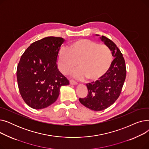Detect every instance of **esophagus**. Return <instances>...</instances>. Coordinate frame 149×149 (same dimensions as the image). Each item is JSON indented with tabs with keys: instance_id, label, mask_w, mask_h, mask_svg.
Here are the masks:
<instances>
[{
	"instance_id": "esophagus-1",
	"label": "esophagus",
	"mask_w": 149,
	"mask_h": 149,
	"mask_svg": "<svg viewBox=\"0 0 149 149\" xmlns=\"http://www.w3.org/2000/svg\"><path fill=\"white\" fill-rule=\"evenodd\" d=\"M69 83H70V84H71V85H77L78 84L76 81H75L74 80H70Z\"/></svg>"
}]
</instances>
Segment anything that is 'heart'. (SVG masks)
I'll use <instances>...</instances> for the list:
<instances>
[{"instance_id":"1","label":"heart","mask_w":149,"mask_h":149,"mask_svg":"<svg viewBox=\"0 0 149 149\" xmlns=\"http://www.w3.org/2000/svg\"><path fill=\"white\" fill-rule=\"evenodd\" d=\"M56 61L60 71L64 74L71 72L78 62L79 68L72 73L75 79L82 80L86 77L89 81H95L109 71L113 56L107 46L89 39L81 38L70 42L67 49H60Z\"/></svg>"}]
</instances>
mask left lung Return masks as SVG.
<instances>
[{"instance_id":"left-lung-1","label":"left lung","mask_w":149,"mask_h":149,"mask_svg":"<svg viewBox=\"0 0 149 149\" xmlns=\"http://www.w3.org/2000/svg\"><path fill=\"white\" fill-rule=\"evenodd\" d=\"M100 39L111 49L115 58L109 71L101 80L86 84L87 97L79 98L83 105L95 111H103L115 102L120 95L126 76V64L120 50L108 38L102 36Z\"/></svg>"}]
</instances>
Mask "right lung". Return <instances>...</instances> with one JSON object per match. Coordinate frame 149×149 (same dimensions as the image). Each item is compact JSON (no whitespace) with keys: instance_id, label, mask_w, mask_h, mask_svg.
<instances>
[{"instance_id":"add662e5","label":"right lung","mask_w":149,"mask_h":149,"mask_svg":"<svg viewBox=\"0 0 149 149\" xmlns=\"http://www.w3.org/2000/svg\"><path fill=\"white\" fill-rule=\"evenodd\" d=\"M61 37H48L33 43L21 56L17 68L20 95L31 107L42 109L56 101L69 80L57 68L56 57Z\"/></svg>"}]
</instances>
